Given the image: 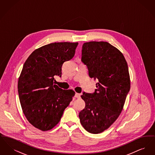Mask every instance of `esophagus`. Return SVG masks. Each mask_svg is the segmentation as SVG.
Returning <instances> with one entry per match:
<instances>
[{
  "label": "esophagus",
  "instance_id": "obj_1",
  "mask_svg": "<svg viewBox=\"0 0 155 155\" xmlns=\"http://www.w3.org/2000/svg\"><path fill=\"white\" fill-rule=\"evenodd\" d=\"M74 97L76 98H80L81 97V94H78V93H75Z\"/></svg>",
  "mask_w": 155,
  "mask_h": 155
}]
</instances>
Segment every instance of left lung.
<instances>
[{
	"label": "left lung",
	"instance_id": "8db88e82",
	"mask_svg": "<svg viewBox=\"0 0 155 155\" xmlns=\"http://www.w3.org/2000/svg\"><path fill=\"white\" fill-rule=\"evenodd\" d=\"M81 61L98 82L94 93L81 95L85 107L79 113L80 122L89 133H102L118 118L130 91L127 63L111 45L95 41L83 44Z\"/></svg>",
	"mask_w": 155,
	"mask_h": 155
}]
</instances>
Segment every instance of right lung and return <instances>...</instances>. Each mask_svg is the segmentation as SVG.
Segmentation results:
<instances>
[{
  "label": "right lung",
  "mask_w": 155,
  "mask_h": 155,
  "mask_svg": "<svg viewBox=\"0 0 155 155\" xmlns=\"http://www.w3.org/2000/svg\"><path fill=\"white\" fill-rule=\"evenodd\" d=\"M78 43L55 42L32 52L22 67L18 92L22 111L30 123L42 131L58 124L75 95L54 84L63 63L74 57Z\"/></svg>",
  "instance_id": "add662e5"
}]
</instances>
